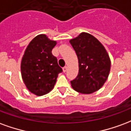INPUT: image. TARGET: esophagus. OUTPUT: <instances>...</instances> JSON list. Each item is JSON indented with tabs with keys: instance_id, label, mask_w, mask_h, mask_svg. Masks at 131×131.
Wrapping results in <instances>:
<instances>
[{
	"instance_id": "obj_1",
	"label": "esophagus",
	"mask_w": 131,
	"mask_h": 131,
	"mask_svg": "<svg viewBox=\"0 0 131 131\" xmlns=\"http://www.w3.org/2000/svg\"><path fill=\"white\" fill-rule=\"evenodd\" d=\"M67 69H68V67L67 66H65L63 68V72H66L67 71Z\"/></svg>"
}]
</instances>
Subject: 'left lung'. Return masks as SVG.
I'll return each mask as SVG.
<instances>
[{
    "mask_svg": "<svg viewBox=\"0 0 131 131\" xmlns=\"http://www.w3.org/2000/svg\"><path fill=\"white\" fill-rule=\"evenodd\" d=\"M79 61L77 77L70 81L76 91L84 94L100 89L107 79L110 60L103 45L93 35L82 33L70 40Z\"/></svg>",
    "mask_w": 131,
    "mask_h": 131,
    "instance_id": "1",
    "label": "left lung"
}]
</instances>
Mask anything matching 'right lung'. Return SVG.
<instances>
[{
	"label": "right lung",
	"mask_w": 131,
	"mask_h": 131,
	"mask_svg": "<svg viewBox=\"0 0 131 131\" xmlns=\"http://www.w3.org/2000/svg\"><path fill=\"white\" fill-rule=\"evenodd\" d=\"M56 45L45 35L33 39L26 49L21 63L24 82L31 93L43 96L52 90L63 70L51 50Z\"/></svg>",
	"instance_id": "add662e5"
}]
</instances>
